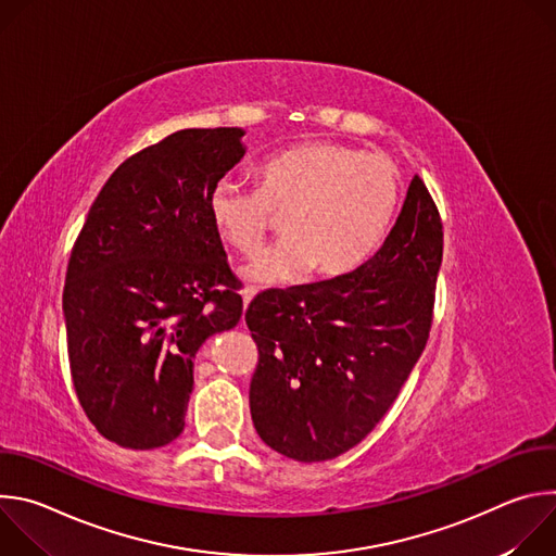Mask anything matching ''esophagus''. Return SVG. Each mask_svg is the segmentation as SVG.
<instances>
[{
    "label": "esophagus",
    "mask_w": 556,
    "mask_h": 556,
    "mask_svg": "<svg viewBox=\"0 0 556 556\" xmlns=\"http://www.w3.org/2000/svg\"><path fill=\"white\" fill-rule=\"evenodd\" d=\"M257 294V288H253V286H247V288H242V299H244V307L253 301V296Z\"/></svg>",
    "instance_id": "34e87169"
}]
</instances>
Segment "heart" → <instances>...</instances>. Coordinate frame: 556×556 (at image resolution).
Returning <instances> with one entry per match:
<instances>
[{
  "mask_svg": "<svg viewBox=\"0 0 556 556\" xmlns=\"http://www.w3.org/2000/svg\"><path fill=\"white\" fill-rule=\"evenodd\" d=\"M257 178L260 189L235 178L217 180L206 208L217 235L240 253L257 251L273 215H283V240L242 268L262 286L294 281L309 268L319 277L350 273L378 244L401 193L387 157L332 140L299 142L268 155Z\"/></svg>",
  "mask_w": 556,
  "mask_h": 556,
  "instance_id": "b5f03b06",
  "label": "heart"
}]
</instances>
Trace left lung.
<instances>
[{
	"label": "left lung",
	"instance_id": "left-lung-1",
	"mask_svg": "<svg viewBox=\"0 0 556 556\" xmlns=\"http://www.w3.org/2000/svg\"><path fill=\"white\" fill-rule=\"evenodd\" d=\"M440 264V213L414 176L399 219L365 264L251 301L247 326L260 350L251 416L270 448L324 462L380 422L427 345Z\"/></svg>",
	"mask_w": 556,
	"mask_h": 556
}]
</instances>
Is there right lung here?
Listing matches in <instances>:
<instances>
[{
  "instance_id": "1",
  "label": "right lung",
  "mask_w": 556,
  "mask_h": 556,
  "mask_svg": "<svg viewBox=\"0 0 556 556\" xmlns=\"http://www.w3.org/2000/svg\"><path fill=\"white\" fill-rule=\"evenodd\" d=\"M244 134L180 129L134 153L76 237L63 288L70 371L86 416L118 446L182 433L198 350L240 321V281L206 200L244 157Z\"/></svg>"
}]
</instances>
